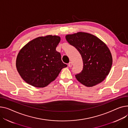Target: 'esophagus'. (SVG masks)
Instances as JSON below:
<instances>
[{
    "instance_id": "esophagus-1",
    "label": "esophagus",
    "mask_w": 128,
    "mask_h": 128,
    "mask_svg": "<svg viewBox=\"0 0 128 128\" xmlns=\"http://www.w3.org/2000/svg\"><path fill=\"white\" fill-rule=\"evenodd\" d=\"M72 62H70L69 63H68V66L70 67H71L72 66Z\"/></svg>"
}]
</instances>
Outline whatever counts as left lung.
Instances as JSON below:
<instances>
[{"label": "left lung", "mask_w": 128, "mask_h": 128, "mask_svg": "<svg viewBox=\"0 0 128 128\" xmlns=\"http://www.w3.org/2000/svg\"><path fill=\"white\" fill-rule=\"evenodd\" d=\"M70 45L80 54L83 70L75 75L84 86L92 87L103 81L108 74L112 65V56L107 46L96 36L78 32L65 36Z\"/></svg>", "instance_id": "left-lung-1"}]
</instances>
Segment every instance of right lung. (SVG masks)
<instances>
[{"instance_id": "obj_1", "label": "right lung", "mask_w": 128, "mask_h": 128, "mask_svg": "<svg viewBox=\"0 0 128 128\" xmlns=\"http://www.w3.org/2000/svg\"><path fill=\"white\" fill-rule=\"evenodd\" d=\"M60 37H38L24 46L16 58V68L22 79L36 88H44L54 81L67 67L56 47Z\"/></svg>"}]
</instances>
